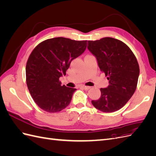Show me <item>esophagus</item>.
Masks as SVG:
<instances>
[{
    "mask_svg": "<svg viewBox=\"0 0 156 156\" xmlns=\"http://www.w3.org/2000/svg\"><path fill=\"white\" fill-rule=\"evenodd\" d=\"M82 88L84 89V90H89L91 87H87V86H81V87Z\"/></svg>",
    "mask_w": 156,
    "mask_h": 156,
    "instance_id": "34e87169",
    "label": "esophagus"
}]
</instances>
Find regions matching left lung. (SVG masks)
<instances>
[{
    "mask_svg": "<svg viewBox=\"0 0 156 156\" xmlns=\"http://www.w3.org/2000/svg\"><path fill=\"white\" fill-rule=\"evenodd\" d=\"M88 49L96 56L98 66L108 80V86L100 88L101 96L92 100L97 109L112 112L129 101L136 88L139 66L135 55L124 42L106 37L88 41Z\"/></svg>",
    "mask_w": 156,
    "mask_h": 156,
    "instance_id": "left-lung-1",
    "label": "left lung"
}]
</instances>
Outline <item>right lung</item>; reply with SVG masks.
<instances>
[{"label":"right lung","instance_id":"add662e5","mask_svg":"<svg viewBox=\"0 0 156 156\" xmlns=\"http://www.w3.org/2000/svg\"><path fill=\"white\" fill-rule=\"evenodd\" d=\"M87 40L63 37L41 42L33 49L26 65V82L36 104L48 112L66 107L76 88L61 86L59 78L66 75L72 61L85 51Z\"/></svg>","mask_w":156,"mask_h":156}]
</instances>
